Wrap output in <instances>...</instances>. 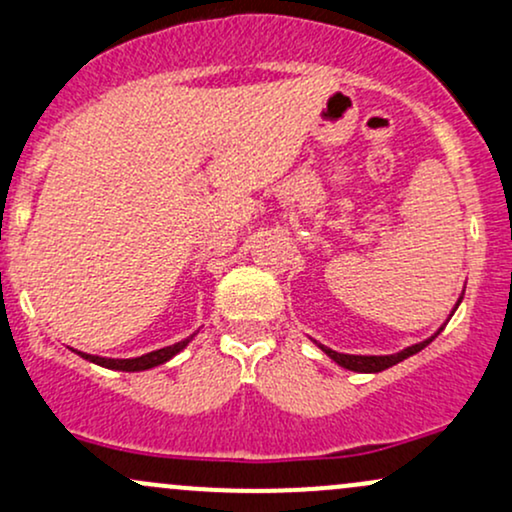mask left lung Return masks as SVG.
Here are the masks:
<instances>
[{"mask_svg": "<svg viewBox=\"0 0 512 512\" xmlns=\"http://www.w3.org/2000/svg\"><path fill=\"white\" fill-rule=\"evenodd\" d=\"M457 305H460V303H457ZM438 334H440V332L433 334V337H431V339H426V342L409 346V349L399 351V354H392V356H349V354H337V351L327 349V346H322V344H320V349L325 351V354L330 356L332 361H337L339 366H342V368L356 370V373H380V370H385V368L395 366V363L404 361V358H409V356L419 354V351H421V349H426V346L431 344L433 339L438 337Z\"/></svg>", "mask_w": 512, "mask_h": 512, "instance_id": "1", "label": "left lung"}]
</instances>
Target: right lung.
Returning <instances> with one entry per match:
<instances>
[{
	"label": "right lung",
	"mask_w": 512,
	"mask_h": 512,
	"mask_svg": "<svg viewBox=\"0 0 512 512\" xmlns=\"http://www.w3.org/2000/svg\"><path fill=\"white\" fill-rule=\"evenodd\" d=\"M192 337L182 339V342L173 344V346H166V349H158V351H151V354H144L139 358H101V356H91V354H79L86 358V361L91 363H98V366L103 368H113V370H125V373H134V370H146V368H154V366H161V363H166L168 358H173L178 351H182L190 342Z\"/></svg>",
	"instance_id": "add662e5"
}]
</instances>
